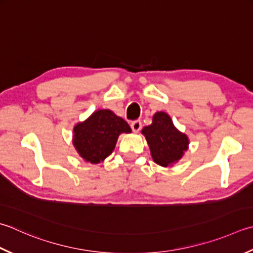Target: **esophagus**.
Listing matches in <instances>:
<instances>
[{
	"label": "esophagus",
	"mask_w": 253,
	"mask_h": 253,
	"mask_svg": "<svg viewBox=\"0 0 253 253\" xmlns=\"http://www.w3.org/2000/svg\"><path fill=\"white\" fill-rule=\"evenodd\" d=\"M141 126H142V124H141L140 121H133L130 124V127H131V129H132L133 132L139 131L141 129Z\"/></svg>",
	"instance_id": "esophagus-1"
}]
</instances>
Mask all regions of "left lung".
<instances>
[{
    "instance_id": "obj_1",
    "label": "left lung",
    "mask_w": 253,
    "mask_h": 253,
    "mask_svg": "<svg viewBox=\"0 0 253 253\" xmlns=\"http://www.w3.org/2000/svg\"><path fill=\"white\" fill-rule=\"evenodd\" d=\"M141 133L149 146L152 160L163 168L174 166L189 149V137L177 129L166 112H157L151 125L143 127Z\"/></svg>"
}]
</instances>
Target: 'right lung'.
<instances>
[{"label": "right lung", "instance_id": "add662e5", "mask_svg": "<svg viewBox=\"0 0 253 253\" xmlns=\"http://www.w3.org/2000/svg\"><path fill=\"white\" fill-rule=\"evenodd\" d=\"M126 121L111 110H97L73 127L72 143L85 162L97 165L112 155L121 133H129Z\"/></svg>", "mask_w": 253, "mask_h": 253}]
</instances>
